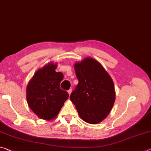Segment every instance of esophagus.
Listing matches in <instances>:
<instances>
[{
  "mask_svg": "<svg viewBox=\"0 0 151 151\" xmlns=\"http://www.w3.org/2000/svg\"><path fill=\"white\" fill-rule=\"evenodd\" d=\"M68 93L69 95H70L71 94V93H72V88H70V89H69V90L68 91Z\"/></svg>",
  "mask_w": 151,
  "mask_h": 151,
  "instance_id": "34e87169",
  "label": "esophagus"
}]
</instances>
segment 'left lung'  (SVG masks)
I'll return each mask as SVG.
<instances>
[{
    "instance_id": "obj_1",
    "label": "left lung",
    "mask_w": 151,
    "mask_h": 151,
    "mask_svg": "<svg viewBox=\"0 0 151 151\" xmlns=\"http://www.w3.org/2000/svg\"><path fill=\"white\" fill-rule=\"evenodd\" d=\"M78 83L70 99L80 118L91 124L106 118L116 99L111 76L99 62L87 57L74 65Z\"/></svg>"
}]
</instances>
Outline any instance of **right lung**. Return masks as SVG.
I'll list each match as a JSON object with an SVG mask.
<instances>
[{
    "instance_id": "right-lung-1",
    "label": "right lung",
    "mask_w": 151,
    "mask_h": 151,
    "mask_svg": "<svg viewBox=\"0 0 151 151\" xmlns=\"http://www.w3.org/2000/svg\"><path fill=\"white\" fill-rule=\"evenodd\" d=\"M57 64L49 63L38 69L29 81L26 89V97L29 108L38 118L45 120L58 116L68 93L60 88L63 74L56 69Z\"/></svg>"
}]
</instances>
